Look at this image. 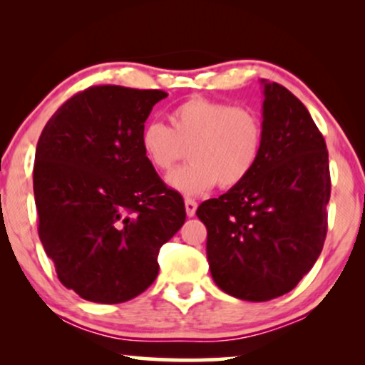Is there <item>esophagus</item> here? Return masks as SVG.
<instances>
[{
  "mask_svg": "<svg viewBox=\"0 0 365 365\" xmlns=\"http://www.w3.org/2000/svg\"><path fill=\"white\" fill-rule=\"evenodd\" d=\"M185 211H187V216H195V211H197V202L194 199H185Z\"/></svg>",
  "mask_w": 365,
  "mask_h": 365,
  "instance_id": "esophagus-1",
  "label": "esophagus"
}]
</instances>
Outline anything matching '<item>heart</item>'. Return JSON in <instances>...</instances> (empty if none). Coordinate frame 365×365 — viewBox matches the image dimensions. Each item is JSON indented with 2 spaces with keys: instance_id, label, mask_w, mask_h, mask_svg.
<instances>
[{
  "instance_id": "heart-1",
  "label": "heart",
  "mask_w": 365,
  "mask_h": 365,
  "mask_svg": "<svg viewBox=\"0 0 365 365\" xmlns=\"http://www.w3.org/2000/svg\"><path fill=\"white\" fill-rule=\"evenodd\" d=\"M170 127L149 121L140 130L142 153L154 170L170 173L171 188L199 195L216 183L232 188L252 173L262 153L264 125L257 111L209 98H190L170 111Z\"/></svg>"
}]
</instances>
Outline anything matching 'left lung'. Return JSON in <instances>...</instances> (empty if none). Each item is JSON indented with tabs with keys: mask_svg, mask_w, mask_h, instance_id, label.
Returning <instances> with one entry per match:
<instances>
[{
	"mask_svg": "<svg viewBox=\"0 0 365 365\" xmlns=\"http://www.w3.org/2000/svg\"><path fill=\"white\" fill-rule=\"evenodd\" d=\"M264 83L262 153L252 173L197 216L207 261L228 295L266 302L288 293L319 257L328 232V149L307 108L287 87Z\"/></svg>",
	"mask_w": 365,
	"mask_h": 365,
	"instance_id": "8db88e82",
	"label": "left lung"
}]
</instances>
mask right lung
I'll list each match as a JSON object with an SVG mask.
<instances>
[{
  "label": "right lung",
  "instance_id": "1",
  "mask_svg": "<svg viewBox=\"0 0 365 365\" xmlns=\"http://www.w3.org/2000/svg\"><path fill=\"white\" fill-rule=\"evenodd\" d=\"M158 89L94 86L58 108L36 148L39 238L82 299L127 302L156 279L158 254L185 223L183 197L140 148Z\"/></svg>",
  "mask_w": 365,
  "mask_h": 365
}]
</instances>
